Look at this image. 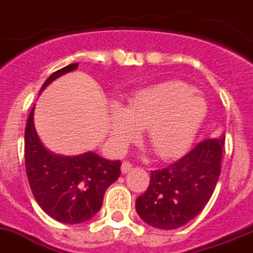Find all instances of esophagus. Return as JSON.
Returning <instances> with one entry per match:
<instances>
[{
    "instance_id": "esophagus-1",
    "label": "esophagus",
    "mask_w": 253,
    "mask_h": 253,
    "mask_svg": "<svg viewBox=\"0 0 253 253\" xmlns=\"http://www.w3.org/2000/svg\"><path fill=\"white\" fill-rule=\"evenodd\" d=\"M131 168H132V164L129 163V162H124V163H122V166H121V170H122V173H124V174H126L127 172H129V170H131Z\"/></svg>"
}]
</instances>
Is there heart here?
<instances>
[{"instance_id":"obj_1","label":"heart","mask_w":253,"mask_h":253,"mask_svg":"<svg viewBox=\"0 0 253 253\" xmlns=\"http://www.w3.org/2000/svg\"><path fill=\"white\" fill-rule=\"evenodd\" d=\"M208 116V102L183 81H167L145 87L112 109V137L118 149L136 139L145 127V140L159 158L183 154Z\"/></svg>"}]
</instances>
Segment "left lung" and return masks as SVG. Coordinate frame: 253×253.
I'll return each instance as SVG.
<instances>
[{
	"label": "left lung",
	"mask_w": 253,
	"mask_h": 253,
	"mask_svg": "<svg viewBox=\"0 0 253 253\" xmlns=\"http://www.w3.org/2000/svg\"><path fill=\"white\" fill-rule=\"evenodd\" d=\"M224 135L199 142L167 168L151 170L150 183L136 200V211L158 229L183 227L203 211L221 170Z\"/></svg>",
	"instance_id": "left-lung-1"
}]
</instances>
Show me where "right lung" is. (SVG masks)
Here are the masks:
<instances>
[{
    "label": "right lung",
    "instance_id": "right-lung-1",
    "mask_svg": "<svg viewBox=\"0 0 253 253\" xmlns=\"http://www.w3.org/2000/svg\"><path fill=\"white\" fill-rule=\"evenodd\" d=\"M78 66L72 63L53 72L42 90ZM33 118L34 107L25 127V167L35 201L57 221H87L99 211L105 191L121 175V162L107 160L93 151L75 157L50 153L39 140Z\"/></svg>",
    "mask_w": 253,
    "mask_h": 253
}]
</instances>
